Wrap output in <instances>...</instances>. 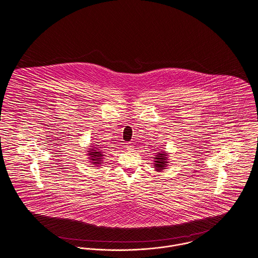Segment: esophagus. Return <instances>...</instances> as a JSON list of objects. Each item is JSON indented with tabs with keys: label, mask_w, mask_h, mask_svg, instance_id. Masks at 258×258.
Wrapping results in <instances>:
<instances>
[{
	"label": "esophagus",
	"mask_w": 258,
	"mask_h": 258,
	"mask_svg": "<svg viewBox=\"0 0 258 258\" xmlns=\"http://www.w3.org/2000/svg\"><path fill=\"white\" fill-rule=\"evenodd\" d=\"M125 148H126V150H128V151L133 150V146H132L130 143H127V144H126V146H125Z\"/></svg>",
	"instance_id": "esophagus-1"
}]
</instances>
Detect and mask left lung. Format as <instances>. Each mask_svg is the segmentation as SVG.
<instances>
[{
  "label": "left lung",
  "instance_id": "8db88e82",
  "mask_svg": "<svg viewBox=\"0 0 258 258\" xmlns=\"http://www.w3.org/2000/svg\"><path fill=\"white\" fill-rule=\"evenodd\" d=\"M155 169L157 170V171H162L163 169H164L165 167H166V165H167V155H166V153L165 152H161V153H158V155L156 156V158H155Z\"/></svg>",
  "mask_w": 258,
  "mask_h": 258
}]
</instances>
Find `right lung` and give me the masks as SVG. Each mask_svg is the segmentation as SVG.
<instances>
[{
  "label": "right lung",
  "mask_w": 258,
  "mask_h": 258,
  "mask_svg": "<svg viewBox=\"0 0 258 258\" xmlns=\"http://www.w3.org/2000/svg\"><path fill=\"white\" fill-rule=\"evenodd\" d=\"M93 149H90V151H88V156H89V159L91 160V163L92 164H95V165H98L99 164H101V160H102V157L104 155L103 152L101 150H99L98 148L92 146ZM100 148V147H99Z\"/></svg>",
  "instance_id": "add662e5"
}]
</instances>
